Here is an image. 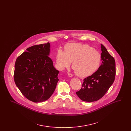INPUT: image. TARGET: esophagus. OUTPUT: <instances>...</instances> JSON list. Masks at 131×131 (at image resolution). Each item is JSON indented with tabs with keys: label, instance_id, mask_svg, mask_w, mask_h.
<instances>
[{
	"label": "esophagus",
	"instance_id": "esophagus-1",
	"mask_svg": "<svg viewBox=\"0 0 131 131\" xmlns=\"http://www.w3.org/2000/svg\"><path fill=\"white\" fill-rule=\"evenodd\" d=\"M68 75L69 77H70V78H71V77H72L73 75L72 74H70V73H68Z\"/></svg>",
	"mask_w": 131,
	"mask_h": 131
}]
</instances>
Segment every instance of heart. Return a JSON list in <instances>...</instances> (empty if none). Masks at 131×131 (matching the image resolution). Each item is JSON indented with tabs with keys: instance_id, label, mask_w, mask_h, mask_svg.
I'll list each match as a JSON object with an SVG mask.
<instances>
[{
	"instance_id": "obj_1",
	"label": "heart",
	"mask_w": 131,
	"mask_h": 131,
	"mask_svg": "<svg viewBox=\"0 0 131 131\" xmlns=\"http://www.w3.org/2000/svg\"><path fill=\"white\" fill-rule=\"evenodd\" d=\"M72 63V68L79 77H86L94 74L100 67V53L86 44H70L66 46L65 52L59 50L56 62L59 68H68Z\"/></svg>"
}]
</instances>
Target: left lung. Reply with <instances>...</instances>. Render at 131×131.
<instances>
[{
    "mask_svg": "<svg viewBox=\"0 0 131 131\" xmlns=\"http://www.w3.org/2000/svg\"><path fill=\"white\" fill-rule=\"evenodd\" d=\"M101 46V60L102 62L99 69L90 76L83 80L80 91L76 92L82 101L91 102L103 97L114 81L115 62L114 58L106 48Z\"/></svg>",
    "mask_w": 131,
    "mask_h": 131,
    "instance_id": "obj_1",
    "label": "left lung"
}]
</instances>
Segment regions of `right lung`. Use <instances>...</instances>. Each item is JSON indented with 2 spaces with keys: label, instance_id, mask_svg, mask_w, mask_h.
Returning <instances> with one entry per match:
<instances>
[{
  "label": "right lung",
  "instance_id": "obj_1",
  "mask_svg": "<svg viewBox=\"0 0 131 131\" xmlns=\"http://www.w3.org/2000/svg\"><path fill=\"white\" fill-rule=\"evenodd\" d=\"M50 43L35 45L17 58L14 81L23 95L35 103L49 99L59 81V71L49 57Z\"/></svg>",
  "mask_w": 131,
  "mask_h": 131
}]
</instances>
